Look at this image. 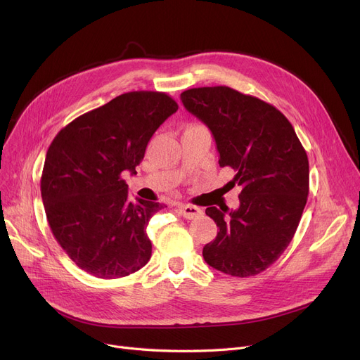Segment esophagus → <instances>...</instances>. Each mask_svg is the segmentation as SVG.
<instances>
[{"label":"esophagus","mask_w":360,"mask_h":360,"mask_svg":"<svg viewBox=\"0 0 360 360\" xmlns=\"http://www.w3.org/2000/svg\"><path fill=\"white\" fill-rule=\"evenodd\" d=\"M178 210L188 220L197 219V217H200L202 214V210L200 209V207L191 205V204H178Z\"/></svg>","instance_id":"34e87169"}]
</instances>
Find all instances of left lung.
Returning a JSON list of instances; mask_svg holds the SVG:
<instances>
[{
	"label": "left lung",
	"instance_id": "obj_1",
	"mask_svg": "<svg viewBox=\"0 0 360 360\" xmlns=\"http://www.w3.org/2000/svg\"><path fill=\"white\" fill-rule=\"evenodd\" d=\"M188 112L216 140L220 167L229 166L240 186L239 207H207L217 224L214 240L202 248L205 262L235 277L267 270L293 239L309 193V163L304 146L273 105L228 86L181 93Z\"/></svg>",
	"mask_w": 360,
	"mask_h": 360
}]
</instances>
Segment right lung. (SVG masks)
Masks as SVG:
<instances>
[{"mask_svg": "<svg viewBox=\"0 0 360 360\" xmlns=\"http://www.w3.org/2000/svg\"><path fill=\"white\" fill-rule=\"evenodd\" d=\"M178 110L162 91H129L83 113L51 143L41 178L49 228L75 266L98 278L139 271L151 257L148 220L165 204L128 198L156 129Z\"/></svg>", "mask_w": 360, "mask_h": 360, "instance_id": "1", "label": "right lung"}]
</instances>
